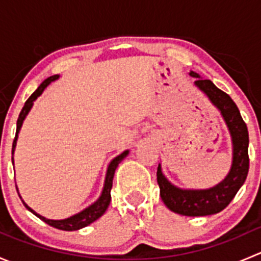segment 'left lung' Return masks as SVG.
<instances>
[{
  "instance_id": "8db88e82",
  "label": "left lung",
  "mask_w": 261,
  "mask_h": 261,
  "mask_svg": "<svg viewBox=\"0 0 261 261\" xmlns=\"http://www.w3.org/2000/svg\"><path fill=\"white\" fill-rule=\"evenodd\" d=\"M189 75L196 78L194 86L207 96L225 121L232 144V163L230 172L216 186L207 189L179 188L168 180L159 164L156 172L160 197L170 211L183 216H210L228 206L239 189L243 187L249 172V133L235 102L228 94L218 89L210 80H203L198 73L191 70Z\"/></svg>"
}]
</instances>
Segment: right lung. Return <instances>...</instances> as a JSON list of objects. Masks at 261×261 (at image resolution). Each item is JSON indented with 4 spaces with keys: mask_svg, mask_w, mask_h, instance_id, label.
Masks as SVG:
<instances>
[{
    "mask_svg": "<svg viewBox=\"0 0 261 261\" xmlns=\"http://www.w3.org/2000/svg\"><path fill=\"white\" fill-rule=\"evenodd\" d=\"M59 77H60L59 74H55V75H51V77L46 78V80L38 87V89H36V91L34 92L30 97H29V99L25 102V105H23L22 110H21L20 115H18L16 135H15L14 144H12V164H14V152H15V147H16L18 133H20L21 126H22L26 116L29 115L30 110L33 109L34 101H36V99H38V97H40L41 94H43V92L45 91V88L49 86L50 83H51V82L57 81ZM128 152H130V150H125V151L121 152L120 155H117V156L114 158V159L111 160V163H110L109 167H107L106 177H105V183H103V188H102V192H101V196L97 198L96 202H93L92 204H89L88 207H86L84 210H82L81 212L75 213V215L70 216V217L63 218V220H50V218H46V217H44V216L39 215L38 212H35L33 208H30V207H29L28 204L22 201L23 206H25L31 213H34L36 217H39L41 221H44L45 223H48L49 226H53V227L58 228V230L77 231V230H81V228L86 227V226L91 225L92 222H94L96 220H98V218L101 217L105 212H106V210L109 208V204H110V202H111V188H112V180H114L115 170H116V168L118 167V164H120V163L122 162L126 156H127Z\"/></svg>",
    "mask_w": 261,
    "mask_h": 261,
    "instance_id": "obj_1",
    "label": "right lung"
}]
</instances>
